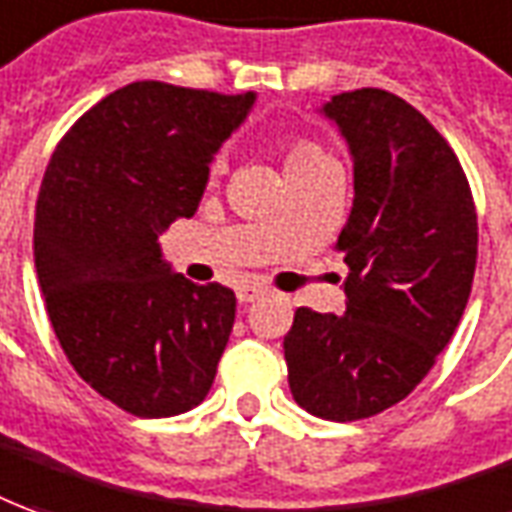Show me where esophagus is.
Here are the masks:
<instances>
[{"label":"esophagus","mask_w":512,"mask_h":512,"mask_svg":"<svg viewBox=\"0 0 512 512\" xmlns=\"http://www.w3.org/2000/svg\"><path fill=\"white\" fill-rule=\"evenodd\" d=\"M264 295L262 287H242V290L236 292V298H239V303H253L259 301Z\"/></svg>","instance_id":"1"}]
</instances>
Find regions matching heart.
I'll return each instance as SVG.
<instances>
[{"instance_id":"1","label":"heart","mask_w":512,"mask_h":512,"mask_svg":"<svg viewBox=\"0 0 512 512\" xmlns=\"http://www.w3.org/2000/svg\"><path fill=\"white\" fill-rule=\"evenodd\" d=\"M281 158H284L287 178L298 175V172H306V169L317 167V164H326V161H331L329 153H326L320 144L309 142V139H290V142L284 144V153H281ZM209 172H211V178H220L222 172H225V158H222V155H217V158L211 161Z\"/></svg>"}]
</instances>
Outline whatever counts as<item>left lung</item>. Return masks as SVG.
Instances as JSON below:
<instances>
[{"label": "left lung", "instance_id": "1", "mask_svg": "<svg viewBox=\"0 0 512 512\" xmlns=\"http://www.w3.org/2000/svg\"><path fill=\"white\" fill-rule=\"evenodd\" d=\"M323 114L354 158L343 315L301 306L284 337L292 398L359 421L407 398L449 345L477 270V209L449 142L382 88L331 97Z\"/></svg>", "mask_w": 512, "mask_h": 512}]
</instances>
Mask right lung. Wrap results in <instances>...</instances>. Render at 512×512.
<instances>
[{
    "label": "right lung",
    "mask_w": 512,
    "mask_h": 512,
    "mask_svg": "<svg viewBox=\"0 0 512 512\" xmlns=\"http://www.w3.org/2000/svg\"><path fill=\"white\" fill-rule=\"evenodd\" d=\"M253 100L130 83L74 122L44 172L33 248L49 323L77 376L130 415H181L217 376L236 295L172 273L158 236L195 214Z\"/></svg>",
    "instance_id": "obj_1"
}]
</instances>
